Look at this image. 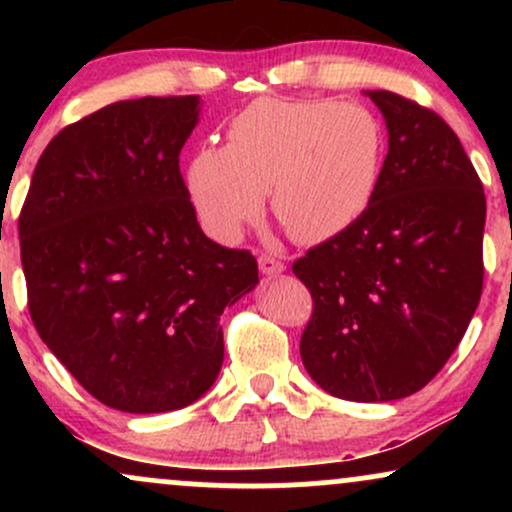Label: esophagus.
<instances>
[{
    "mask_svg": "<svg viewBox=\"0 0 512 512\" xmlns=\"http://www.w3.org/2000/svg\"><path fill=\"white\" fill-rule=\"evenodd\" d=\"M260 272L262 274H267V276H276V274H281L284 272V262L281 260H276V257H272V255H260Z\"/></svg>",
    "mask_w": 512,
    "mask_h": 512,
    "instance_id": "1",
    "label": "esophagus"
}]
</instances>
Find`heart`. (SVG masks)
Here are the masks:
<instances>
[{
	"mask_svg": "<svg viewBox=\"0 0 512 512\" xmlns=\"http://www.w3.org/2000/svg\"><path fill=\"white\" fill-rule=\"evenodd\" d=\"M383 154V127L358 105L262 98L233 117L223 149L192 156L187 192L223 243L257 219L262 192L293 240L322 243L366 214Z\"/></svg>",
	"mask_w": 512,
	"mask_h": 512,
	"instance_id": "heart-1",
	"label": "heart"
}]
</instances>
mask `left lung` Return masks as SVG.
Masks as SVG:
<instances>
[{"mask_svg": "<svg viewBox=\"0 0 512 512\" xmlns=\"http://www.w3.org/2000/svg\"><path fill=\"white\" fill-rule=\"evenodd\" d=\"M387 156L366 214L305 252L293 274L313 296L301 337L310 378L351 402L419 392L457 349L484 284L486 197L443 117L366 91Z\"/></svg>", "mask_w": 512, "mask_h": 512, "instance_id": "8db88e82", "label": "left lung"}]
</instances>
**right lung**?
<instances>
[{"label": "right lung", "instance_id": "add662e5", "mask_svg": "<svg viewBox=\"0 0 512 512\" xmlns=\"http://www.w3.org/2000/svg\"><path fill=\"white\" fill-rule=\"evenodd\" d=\"M197 122L199 96L105 105L48 144L19 216L35 330L129 414L182 409L214 385L219 317L260 281L248 250L197 223L178 158Z\"/></svg>", "mask_w": 512, "mask_h": 512}]
</instances>
